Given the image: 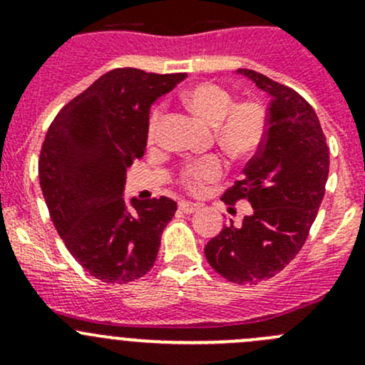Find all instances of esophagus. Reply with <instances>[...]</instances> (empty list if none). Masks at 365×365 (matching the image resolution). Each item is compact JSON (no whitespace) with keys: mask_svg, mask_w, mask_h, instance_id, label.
Segmentation results:
<instances>
[{"mask_svg":"<svg viewBox=\"0 0 365 365\" xmlns=\"http://www.w3.org/2000/svg\"><path fill=\"white\" fill-rule=\"evenodd\" d=\"M200 208L201 205L190 203V201H182V203H180V210H182L183 213H196L200 212Z\"/></svg>","mask_w":365,"mask_h":365,"instance_id":"esophagus-1","label":"esophagus"}]
</instances>
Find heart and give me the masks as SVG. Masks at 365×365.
Here are the masks:
<instances>
[{
	"instance_id": "heart-1",
	"label": "heart",
	"mask_w": 365,
	"mask_h": 365,
	"mask_svg": "<svg viewBox=\"0 0 365 365\" xmlns=\"http://www.w3.org/2000/svg\"><path fill=\"white\" fill-rule=\"evenodd\" d=\"M183 102L205 123L213 125V134L220 148L235 160H249L263 148L268 132V116L259 102H235L222 86L201 83L183 93ZM162 109L155 108L150 114L146 139L153 143L159 130ZM224 162L220 157L210 155L187 164L180 180L190 192H197L205 183L220 178Z\"/></svg>"
}]
</instances>
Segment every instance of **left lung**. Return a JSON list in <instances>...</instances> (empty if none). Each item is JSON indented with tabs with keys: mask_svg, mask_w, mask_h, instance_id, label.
Wrapping results in <instances>:
<instances>
[{
	"mask_svg": "<svg viewBox=\"0 0 365 365\" xmlns=\"http://www.w3.org/2000/svg\"><path fill=\"white\" fill-rule=\"evenodd\" d=\"M238 73L272 97L264 145L244 178L222 194L226 205L252 206L240 226L222 227L206 244L210 267L235 284L274 277L300 252L325 196L329 146L318 116L295 90L249 68Z\"/></svg>",
	"mask_w": 365,
	"mask_h": 365,
	"instance_id": "1",
	"label": "left lung"
}]
</instances>
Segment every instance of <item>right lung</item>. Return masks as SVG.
Listing matches in <instances>:
<instances>
[{"instance_id":"right-lung-1","label":"right lung","mask_w":365,"mask_h":365,"mask_svg":"<svg viewBox=\"0 0 365 365\" xmlns=\"http://www.w3.org/2000/svg\"><path fill=\"white\" fill-rule=\"evenodd\" d=\"M187 73L114 68L68 102L51 123L38 159L49 215L90 275L127 284L148 274L164 227L176 212L169 197L123 200L125 173L146 148L150 108Z\"/></svg>"}]
</instances>
